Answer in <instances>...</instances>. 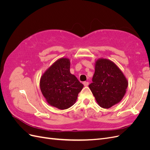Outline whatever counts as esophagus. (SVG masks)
Segmentation results:
<instances>
[{"label":"esophagus","instance_id":"1","mask_svg":"<svg viewBox=\"0 0 150 150\" xmlns=\"http://www.w3.org/2000/svg\"><path fill=\"white\" fill-rule=\"evenodd\" d=\"M83 84H84V86H88L89 85V83L88 82H86V81H84V82L83 83Z\"/></svg>","mask_w":150,"mask_h":150}]
</instances>
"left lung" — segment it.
I'll use <instances>...</instances> for the list:
<instances>
[{"label":"left lung","instance_id":"left-lung-1","mask_svg":"<svg viewBox=\"0 0 150 150\" xmlns=\"http://www.w3.org/2000/svg\"><path fill=\"white\" fill-rule=\"evenodd\" d=\"M93 83L89 85L99 106L110 108L124 97L128 82L114 62L107 59H99L95 63Z\"/></svg>","mask_w":150,"mask_h":150}]
</instances>
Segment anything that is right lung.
Instances as JSON below:
<instances>
[{
    "mask_svg": "<svg viewBox=\"0 0 150 150\" xmlns=\"http://www.w3.org/2000/svg\"><path fill=\"white\" fill-rule=\"evenodd\" d=\"M84 85L70 72V61L61 58L45 71L40 78V88L50 105L59 110L72 106Z\"/></svg>",
    "mask_w": 150,
    "mask_h": 150,
    "instance_id": "right-lung-1",
    "label": "right lung"
}]
</instances>
